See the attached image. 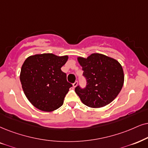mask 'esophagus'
<instances>
[{
	"mask_svg": "<svg viewBox=\"0 0 148 148\" xmlns=\"http://www.w3.org/2000/svg\"><path fill=\"white\" fill-rule=\"evenodd\" d=\"M77 85H78V81H75L74 83H73V87H76V86H77Z\"/></svg>",
	"mask_w": 148,
	"mask_h": 148,
	"instance_id": "obj_1",
	"label": "esophagus"
}]
</instances>
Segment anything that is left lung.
Returning a JSON list of instances; mask_svg holds the SVG:
<instances>
[{"label":"left lung","instance_id":"obj_1","mask_svg":"<svg viewBox=\"0 0 148 148\" xmlns=\"http://www.w3.org/2000/svg\"><path fill=\"white\" fill-rule=\"evenodd\" d=\"M77 60L87 79V86L75 88V92L84 104L91 108H101L115 100L124 82L122 66L116 59L102 54L93 53Z\"/></svg>","mask_w":148,"mask_h":148}]
</instances>
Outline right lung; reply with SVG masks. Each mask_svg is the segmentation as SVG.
<instances>
[{"label":"right lung","instance_id":"add662e5","mask_svg":"<svg viewBox=\"0 0 148 148\" xmlns=\"http://www.w3.org/2000/svg\"><path fill=\"white\" fill-rule=\"evenodd\" d=\"M68 56L52 53L27 57L22 65L20 79L24 94L35 108L51 112L61 107L72 87L61 68Z\"/></svg>","mask_w":148,"mask_h":148}]
</instances>
